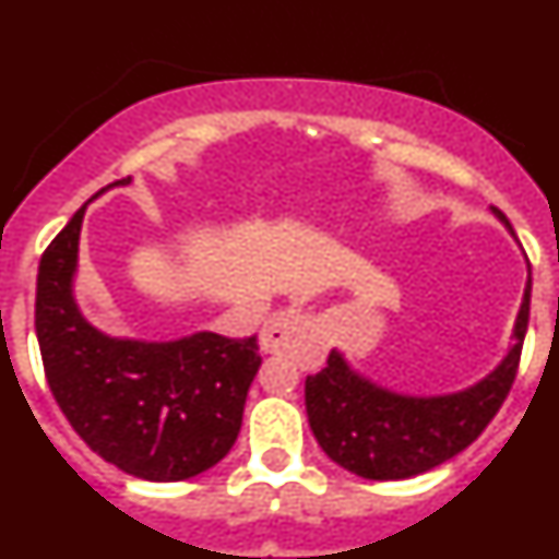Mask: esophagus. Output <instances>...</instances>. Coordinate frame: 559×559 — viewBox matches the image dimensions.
<instances>
[{"label":"esophagus","instance_id":"obj_1","mask_svg":"<svg viewBox=\"0 0 559 559\" xmlns=\"http://www.w3.org/2000/svg\"><path fill=\"white\" fill-rule=\"evenodd\" d=\"M310 328V319L296 308L276 310L269 322L260 330V347L263 353H280V349L294 347L296 341H302Z\"/></svg>","mask_w":559,"mask_h":559}]
</instances>
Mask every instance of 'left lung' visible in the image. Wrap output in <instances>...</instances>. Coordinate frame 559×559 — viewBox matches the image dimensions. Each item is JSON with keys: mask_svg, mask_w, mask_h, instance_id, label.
<instances>
[{"mask_svg": "<svg viewBox=\"0 0 559 559\" xmlns=\"http://www.w3.org/2000/svg\"><path fill=\"white\" fill-rule=\"evenodd\" d=\"M503 224L510 226V221ZM530 296L532 280L515 322V347L501 367L476 386L445 397L386 392L353 372L333 349L328 367L305 380V406L316 442L344 471L372 481L419 476L462 453L490 426L515 383L530 328Z\"/></svg>", "mask_w": 559, "mask_h": 559, "instance_id": "obj_1", "label": "left lung"}]
</instances>
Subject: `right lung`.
<instances>
[{
    "label": "right lung",
    "mask_w": 559,
    "mask_h": 559,
    "mask_svg": "<svg viewBox=\"0 0 559 559\" xmlns=\"http://www.w3.org/2000/svg\"><path fill=\"white\" fill-rule=\"evenodd\" d=\"M86 206L38 265L36 335L49 392L97 456L145 481H185L235 445L246 394L260 369L257 338L195 333L147 344L111 338L72 296Z\"/></svg>",
    "instance_id": "right-lung-1"
}]
</instances>
